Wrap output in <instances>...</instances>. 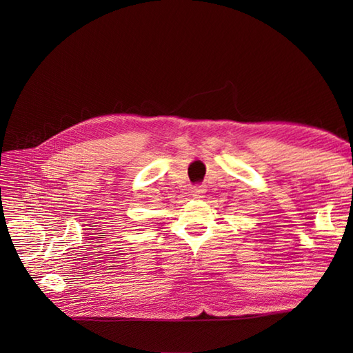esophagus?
I'll return each mask as SVG.
<instances>
[{"mask_svg": "<svg viewBox=\"0 0 353 353\" xmlns=\"http://www.w3.org/2000/svg\"><path fill=\"white\" fill-rule=\"evenodd\" d=\"M205 193H206V188L205 185H194L193 188H191V196H193L194 199H203L205 197Z\"/></svg>", "mask_w": 353, "mask_h": 353, "instance_id": "esophagus-1", "label": "esophagus"}]
</instances>
